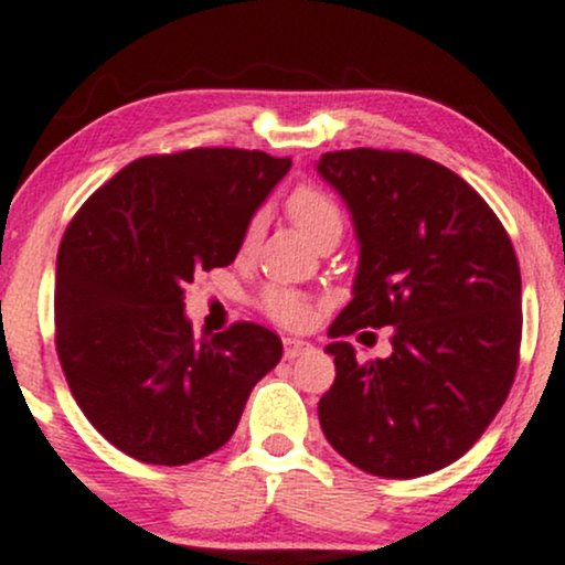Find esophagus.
Returning <instances> with one entry per match:
<instances>
[{
  "instance_id": "1",
  "label": "esophagus",
  "mask_w": 565,
  "mask_h": 565,
  "mask_svg": "<svg viewBox=\"0 0 565 565\" xmlns=\"http://www.w3.org/2000/svg\"><path fill=\"white\" fill-rule=\"evenodd\" d=\"M308 350H313V345L305 340H297V337H287V340H284V355H287L289 361L297 359V355L308 353Z\"/></svg>"
}]
</instances>
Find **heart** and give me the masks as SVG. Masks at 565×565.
Listing matches in <instances>:
<instances>
[{"label": "heart", "instance_id": "heart-1", "mask_svg": "<svg viewBox=\"0 0 565 565\" xmlns=\"http://www.w3.org/2000/svg\"><path fill=\"white\" fill-rule=\"evenodd\" d=\"M287 215L295 228L308 238L310 244H319L321 238H337L342 236V212L327 193L319 188L302 185L297 191H291L287 199ZM257 233H260V217H255L249 223V228L244 233V249H249L255 244ZM263 310L270 319L281 323V327L300 329L310 321V302L305 300L300 291H291L284 287H268L263 291Z\"/></svg>", "mask_w": 565, "mask_h": 565}]
</instances>
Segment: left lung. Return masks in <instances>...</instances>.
<instances>
[{"mask_svg": "<svg viewBox=\"0 0 565 565\" xmlns=\"http://www.w3.org/2000/svg\"><path fill=\"white\" fill-rule=\"evenodd\" d=\"M359 242L353 300L329 327L334 385L321 430L380 478L430 476L481 438L508 398L521 348V268L491 206L436 161L404 151L323 153ZM393 326L394 353L361 365L344 342Z\"/></svg>", "mask_w": 565, "mask_h": 565, "instance_id": "left-lung-1", "label": "left lung"}]
</instances>
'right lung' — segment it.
<instances>
[{"label": "right lung", "instance_id": "right-lung-1", "mask_svg": "<svg viewBox=\"0 0 565 565\" xmlns=\"http://www.w3.org/2000/svg\"><path fill=\"white\" fill-rule=\"evenodd\" d=\"M289 167L242 148L146 157L71 220L55 270L57 355L84 417L119 451L167 468L217 451L281 361V340L257 323L193 340L183 289L236 260Z\"/></svg>", "mask_w": 565, "mask_h": 565}]
</instances>
